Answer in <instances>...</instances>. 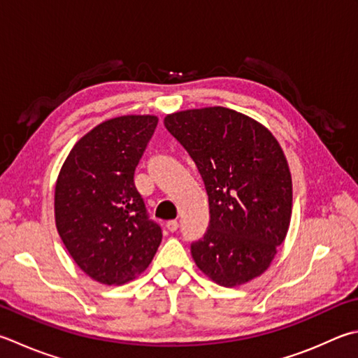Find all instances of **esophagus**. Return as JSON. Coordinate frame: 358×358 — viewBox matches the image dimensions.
Instances as JSON below:
<instances>
[{
  "label": "esophagus",
  "instance_id": "1",
  "mask_svg": "<svg viewBox=\"0 0 358 358\" xmlns=\"http://www.w3.org/2000/svg\"><path fill=\"white\" fill-rule=\"evenodd\" d=\"M178 227H179V222L176 221V220H170L166 222V229L170 232H174V231H178Z\"/></svg>",
  "mask_w": 358,
  "mask_h": 358
}]
</instances>
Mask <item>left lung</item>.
Returning a JSON list of instances; mask_svg holds the SVG:
<instances>
[{
  "label": "left lung",
  "mask_w": 358,
  "mask_h": 358,
  "mask_svg": "<svg viewBox=\"0 0 358 358\" xmlns=\"http://www.w3.org/2000/svg\"><path fill=\"white\" fill-rule=\"evenodd\" d=\"M165 127L204 180L210 222L192 243L198 268L222 287L260 275L284 243L293 206L285 154L265 126L226 107L171 113Z\"/></svg>",
  "instance_id": "obj_1"
}]
</instances>
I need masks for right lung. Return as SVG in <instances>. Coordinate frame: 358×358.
Instances as JSON below:
<instances>
[{"instance_id":"1","label":"right lung","mask_w":358,"mask_h":358,"mask_svg":"<svg viewBox=\"0 0 358 358\" xmlns=\"http://www.w3.org/2000/svg\"><path fill=\"white\" fill-rule=\"evenodd\" d=\"M154 115L107 120L73 146L54 190L66 251L104 285L126 284L150 266L162 229L150 220L134 173L156 131Z\"/></svg>"}]
</instances>
